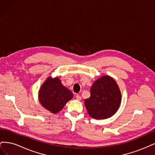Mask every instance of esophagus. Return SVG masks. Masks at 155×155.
I'll return each instance as SVG.
<instances>
[{
    "label": "esophagus",
    "instance_id": "1",
    "mask_svg": "<svg viewBox=\"0 0 155 155\" xmlns=\"http://www.w3.org/2000/svg\"><path fill=\"white\" fill-rule=\"evenodd\" d=\"M76 99L78 100V101H80L81 100V97L79 96V95H76Z\"/></svg>",
    "mask_w": 155,
    "mask_h": 155
}]
</instances>
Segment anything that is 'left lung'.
<instances>
[{
	"label": "left lung",
	"instance_id": "8db88e82",
	"mask_svg": "<svg viewBox=\"0 0 155 155\" xmlns=\"http://www.w3.org/2000/svg\"><path fill=\"white\" fill-rule=\"evenodd\" d=\"M121 94L114 79L103 76L93 83L91 97L84 101L88 114L94 119L104 120L113 116L118 110Z\"/></svg>",
	"mask_w": 155,
	"mask_h": 155
}]
</instances>
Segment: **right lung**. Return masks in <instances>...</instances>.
<instances>
[{
  "label": "right lung",
  "mask_w": 155,
  "mask_h": 155,
  "mask_svg": "<svg viewBox=\"0 0 155 155\" xmlns=\"http://www.w3.org/2000/svg\"><path fill=\"white\" fill-rule=\"evenodd\" d=\"M73 94L65 87L58 77H48L41 85L38 98L46 110L56 114L63 109L67 103L72 99Z\"/></svg>",
  "instance_id": "right-lung-1"
}]
</instances>
